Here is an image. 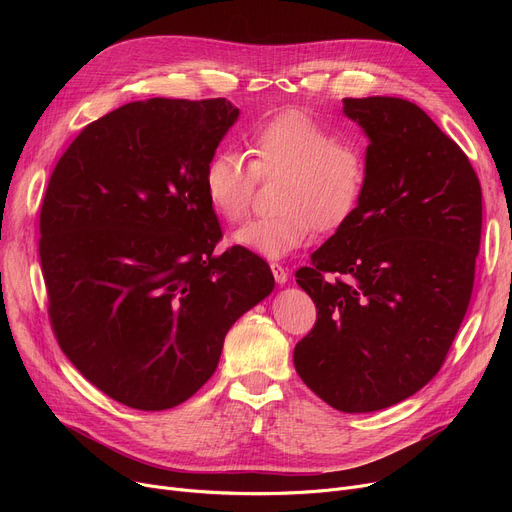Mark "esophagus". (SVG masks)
I'll return each instance as SVG.
<instances>
[{
	"instance_id": "esophagus-1",
	"label": "esophagus",
	"mask_w": 512,
	"mask_h": 512,
	"mask_svg": "<svg viewBox=\"0 0 512 512\" xmlns=\"http://www.w3.org/2000/svg\"><path fill=\"white\" fill-rule=\"evenodd\" d=\"M270 267H272V274H274L276 282H278V284H286V280H288V272L284 270V267H282L280 263H270Z\"/></svg>"
}]
</instances>
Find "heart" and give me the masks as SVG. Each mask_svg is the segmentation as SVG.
<instances>
[{
  "label": "heart",
  "mask_w": 512,
  "mask_h": 512,
  "mask_svg": "<svg viewBox=\"0 0 512 512\" xmlns=\"http://www.w3.org/2000/svg\"><path fill=\"white\" fill-rule=\"evenodd\" d=\"M251 164L230 149L215 151L203 170L211 209L226 222L245 218L257 180L282 176L270 218L247 222L232 234L234 245L278 259L303 247L313 228L332 232L359 209L367 184L361 147L301 110L267 120L251 139Z\"/></svg>",
  "instance_id": "b5f03b06"
}]
</instances>
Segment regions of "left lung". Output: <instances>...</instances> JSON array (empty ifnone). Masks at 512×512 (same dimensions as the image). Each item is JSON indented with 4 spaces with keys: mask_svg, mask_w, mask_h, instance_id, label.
Instances as JSON below:
<instances>
[{
    "mask_svg": "<svg viewBox=\"0 0 512 512\" xmlns=\"http://www.w3.org/2000/svg\"><path fill=\"white\" fill-rule=\"evenodd\" d=\"M369 137L353 218L297 270L317 307L294 369L330 407L371 413L421 390L467 313L481 240L469 157L419 105L344 99Z\"/></svg>",
    "mask_w": 512,
    "mask_h": 512,
    "instance_id": "obj_1",
    "label": "left lung"
}]
</instances>
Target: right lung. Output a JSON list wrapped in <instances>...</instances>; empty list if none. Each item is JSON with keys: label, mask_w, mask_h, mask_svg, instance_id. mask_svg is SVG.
Returning <instances> with one entry per match:
<instances>
[{"label": "right lung", "mask_w": 512, "mask_h": 512, "mask_svg": "<svg viewBox=\"0 0 512 512\" xmlns=\"http://www.w3.org/2000/svg\"><path fill=\"white\" fill-rule=\"evenodd\" d=\"M236 118L224 97L132 101L85 126L49 178L39 257L51 330L130 409L191 398L234 321L274 290L249 249L213 253L222 228L203 170Z\"/></svg>", "instance_id": "add662e5"}]
</instances>
